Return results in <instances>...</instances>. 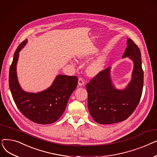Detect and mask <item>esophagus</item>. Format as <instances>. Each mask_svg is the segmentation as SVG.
Returning a JSON list of instances; mask_svg holds the SVG:
<instances>
[{
  "label": "esophagus",
  "mask_w": 157,
  "mask_h": 157,
  "mask_svg": "<svg viewBox=\"0 0 157 157\" xmlns=\"http://www.w3.org/2000/svg\"><path fill=\"white\" fill-rule=\"evenodd\" d=\"M78 85L79 86H84L85 85V81L83 79V78H79L78 79Z\"/></svg>",
  "instance_id": "esophagus-1"
}]
</instances>
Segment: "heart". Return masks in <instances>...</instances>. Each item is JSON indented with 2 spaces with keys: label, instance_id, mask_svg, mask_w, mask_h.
<instances>
[{
  "label": "heart",
  "instance_id": "b5f03b06",
  "mask_svg": "<svg viewBox=\"0 0 157 157\" xmlns=\"http://www.w3.org/2000/svg\"><path fill=\"white\" fill-rule=\"evenodd\" d=\"M85 56H79L80 59H83ZM105 65V58L100 56L88 63L86 67V73L89 76H95L99 74L104 68Z\"/></svg>",
  "mask_w": 157,
  "mask_h": 157
}]
</instances>
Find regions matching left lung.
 <instances>
[{"label":"left lung","mask_w":157,"mask_h":157,"mask_svg":"<svg viewBox=\"0 0 157 157\" xmlns=\"http://www.w3.org/2000/svg\"><path fill=\"white\" fill-rule=\"evenodd\" d=\"M127 47L122 58L134 63L132 78L122 90L114 86L111 78V67L101 71L87 83L88 108L93 119L99 124H112L127 119L141 99L144 72L141 54L134 41L127 39Z\"/></svg>","instance_id":"obj_1"}]
</instances>
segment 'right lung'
<instances>
[{
  "label": "right lung",
  "mask_w": 157,
  "mask_h": 157,
  "mask_svg": "<svg viewBox=\"0 0 157 157\" xmlns=\"http://www.w3.org/2000/svg\"><path fill=\"white\" fill-rule=\"evenodd\" d=\"M26 39L18 46L14 54L10 69L9 85L13 100L20 112L38 124H50L63 114L69 98L77 87L76 76L58 75L52 85L37 93L25 92L20 86L16 73L19 53L26 45Z\"/></svg>",
  "instance_id": "1"
}]
</instances>
